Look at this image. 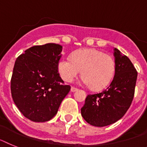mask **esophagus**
Instances as JSON below:
<instances>
[{
	"mask_svg": "<svg viewBox=\"0 0 147 147\" xmlns=\"http://www.w3.org/2000/svg\"><path fill=\"white\" fill-rule=\"evenodd\" d=\"M77 90H78L77 88L73 87V86H72V87H71V92H76Z\"/></svg>",
	"mask_w": 147,
	"mask_h": 147,
	"instance_id": "1",
	"label": "esophagus"
}]
</instances>
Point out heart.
<instances>
[{"mask_svg":"<svg viewBox=\"0 0 147 147\" xmlns=\"http://www.w3.org/2000/svg\"><path fill=\"white\" fill-rule=\"evenodd\" d=\"M115 63L110 55L95 49L75 52L71 59L61 58L58 63L61 77L70 82L82 71L84 84L94 90L104 89L109 84L115 73Z\"/></svg>","mask_w":147,"mask_h":147,"instance_id":"obj_1","label":"heart"}]
</instances>
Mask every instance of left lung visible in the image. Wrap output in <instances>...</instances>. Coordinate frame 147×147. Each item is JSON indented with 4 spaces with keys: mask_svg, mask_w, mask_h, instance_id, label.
Wrapping results in <instances>:
<instances>
[{
    "mask_svg": "<svg viewBox=\"0 0 147 147\" xmlns=\"http://www.w3.org/2000/svg\"><path fill=\"white\" fill-rule=\"evenodd\" d=\"M115 76L105 90L88 95L81 115L90 125L106 127L115 123L127 112L133 100L138 72L128 57L115 48Z\"/></svg>",
    "mask_w": 147,
    "mask_h": 147,
    "instance_id": "8db88e82",
    "label": "left lung"
}]
</instances>
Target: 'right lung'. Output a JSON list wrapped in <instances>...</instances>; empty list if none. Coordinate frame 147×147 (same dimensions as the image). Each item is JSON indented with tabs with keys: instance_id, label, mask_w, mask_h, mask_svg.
Wrapping results in <instances>:
<instances>
[{
	"instance_id": "right-lung-1",
	"label": "right lung",
	"mask_w": 147,
	"mask_h": 147,
	"mask_svg": "<svg viewBox=\"0 0 147 147\" xmlns=\"http://www.w3.org/2000/svg\"><path fill=\"white\" fill-rule=\"evenodd\" d=\"M62 46L47 43L26 49L15 61L11 79L12 99L20 112L34 122H45L58 112L70 86L58 72Z\"/></svg>"
}]
</instances>
